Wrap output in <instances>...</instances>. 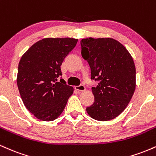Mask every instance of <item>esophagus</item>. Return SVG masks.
Returning <instances> with one entry per match:
<instances>
[{"instance_id":"obj_1","label":"esophagus","mask_w":156,"mask_h":156,"mask_svg":"<svg viewBox=\"0 0 156 156\" xmlns=\"http://www.w3.org/2000/svg\"><path fill=\"white\" fill-rule=\"evenodd\" d=\"M75 89H76V90L82 92V91L85 90L86 87H85V86L83 85V84H80V85H79V86H76V87H75Z\"/></svg>"}]
</instances>
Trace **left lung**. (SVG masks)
<instances>
[{"instance_id": "8db88e82", "label": "left lung", "mask_w": 156, "mask_h": 156, "mask_svg": "<svg viewBox=\"0 0 156 156\" xmlns=\"http://www.w3.org/2000/svg\"><path fill=\"white\" fill-rule=\"evenodd\" d=\"M81 55L91 68V79L98 82L92 90L94 102L87 108L98 121L119 116L132 98L136 88L133 58L120 42L112 38H87L80 41Z\"/></svg>"}]
</instances>
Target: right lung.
I'll return each instance as SVG.
<instances>
[{
	"instance_id": "add662e5",
	"label": "right lung",
	"mask_w": 156,
	"mask_h": 156,
	"mask_svg": "<svg viewBox=\"0 0 156 156\" xmlns=\"http://www.w3.org/2000/svg\"><path fill=\"white\" fill-rule=\"evenodd\" d=\"M78 39L45 38L34 44L19 62L17 83L26 108L37 119L59 117L73 94V87L61 77V65Z\"/></svg>"
}]
</instances>
